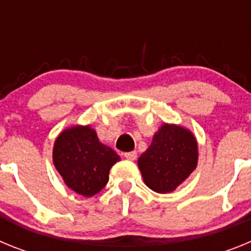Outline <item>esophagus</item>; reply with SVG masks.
Masks as SVG:
<instances>
[{
    "instance_id": "obj_1",
    "label": "esophagus",
    "mask_w": 251,
    "mask_h": 251,
    "mask_svg": "<svg viewBox=\"0 0 251 251\" xmlns=\"http://www.w3.org/2000/svg\"><path fill=\"white\" fill-rule=\"evenodd\" d=\"M124 158L129 159V161H134L137 158V152L132 151V152H126L124 153Z\"/></svg>"
}]
</instances>
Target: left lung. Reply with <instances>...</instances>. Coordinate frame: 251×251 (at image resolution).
Listing matches in <instances>:
<instances>
[{"label":"left lung","instance_id":"8db88e82","mask_svg":"<svg viewBox=\"0 0 251 251\" xmlns=\"http://www.w3.org/2000/svg\"><path fill=\"white\" fill-rule=\"evenodd\" d=\"M197 142L191 132L176 124H163L138 158L146 185L158 194L176 190L197 166Z\"/></svg>","mask_w":251,"mask_h":251}]
</instances>
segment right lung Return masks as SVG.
Here are the masks:
<instances>
[{
	"instance_id": "obj_1",
	"label": "right lung",
	"mask_w": 251,
	"mask_h": 251,
	"mask_svg": "<svg viewBox=\"0 0 251 251\" xmlns=\"http://www.w3.org/2000/svg\"><path fill=\"white\" fill-rule=\"evenodd\" d=\"M121 157L99 141L89 126H75L60 133L52 161L64 182L73 191L92 197L105 187L109 171Z\"/></svg>"
}]
</instances>
